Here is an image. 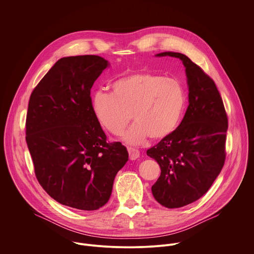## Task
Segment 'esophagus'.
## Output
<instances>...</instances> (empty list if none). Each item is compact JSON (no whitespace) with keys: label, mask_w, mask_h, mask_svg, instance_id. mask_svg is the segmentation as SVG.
<instances>
[{"label":"esophagus","mask_w":254,"mask_h":254,"mask_svg":"<svg viewBox=\"0 0 254 254\" xmlns=\"http://www.w3.org/2000/svg\"><path fill=\"white\" fill-rule=\"evenodd\" d=\"M127 151H128L129 159H130V160H136V159L139 157V152H138V150H136V149H134V148H131V147H128V148H127Z\"/></svg>","instance_id":"1"}]
</instances>
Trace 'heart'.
Returning a JSON list of instances; mask_svg holds the SVG:
<instances>
[{"mask_svg": "<svg viewBox=\"0 0 254 254\" xmlns=\"http://www.w3.org/2000/svg\"><path fill=\"white\" fill-rule=\"evenodd\" d=\"M111 87L112 92L98 90L93 94L92 114L115 135H121L133 118L135 123L125 136L129 143H140L149 136L163 139L183 118L187 94L177 78L138 71L117 78Z\"/></svg>", "mask_w": 254, "mask_h": 254, "instance_id": "obj_1", "label": "heart"}]
</instances>
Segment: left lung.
Masks as SVG:
<instances>
[{
    "instance_id": "8db88e82",
    "label": "left lung",
    "mask_w": 254,
    "mask_h": 254,
    "mask_svg": "<svg viewBox=\"0 0 254 254\" xmlns=\"http://www.w3.org/2000/svg\"><path fill=\"white\" fill-rule=\"evenodd\" d=\"M157 56L180 58L186 67L189 105L177 129L147 151L161 175L152 186L155 199L173 209L201 198L221 172L226 158L228 119L214 80L182 53Z\"/></svg>"
}]
</instances>
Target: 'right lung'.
Returning a JSON list of instances; mask_svg holds the SVG:
<instances>
[{
	"mask_svg": "<svg viewBox=\"0 0 254 254\" xmlns=\"http://www.w3.org/2000/svg\"><path fill=\"white\" fill-rule=\"evenodd\" d=\"M107 66L96 55L61 58L29 99L26 141L36 178L50 197L78 210L105 205L128 160L122 142L106 140L91 111V87Z\"/></svg>",
	"mask_w": 254,
	"mask_h": 254,
	"instance_id": "right-lung-1",
	"label": "right lung"
}]
</instances>
